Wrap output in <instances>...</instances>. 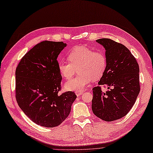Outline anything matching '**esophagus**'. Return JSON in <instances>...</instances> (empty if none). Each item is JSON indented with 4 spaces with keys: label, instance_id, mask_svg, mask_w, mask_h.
Returning <instances> with one entry per match:
<instances>
[{
    "label": "esophagus",
    "instance_id": "obj_1",
    "mask_svg": "<svg viewBox=\"0 0 153 153\" xmlns=\"http://www.w3.org/2000/svg\"><path fill=\"white\" fill-rule=\"evenodd\" d=\"M83 94V91H76V95L78 97V96H80L82 95Z\"/></svg>",
    "mask_w": 153,
    "mask_h": 153
}]
</instances>
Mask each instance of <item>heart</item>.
Listing matches in <instances>:
<instances>
[{
  "label": "heart",
  "instance_id": "heart-1",
  "mask_svg": "<svg viewBox=\"0 0 153 153\" xmlns=\"http://www.w3.org/2000/svg\"><path fill=\"white\" fill-rule=\"evenodd\" d=\"M69 62L58 63V71L66 79H69L78 69L79 74L65 83V88L71 91H82L91 79L98 80L107 68V58L104 53L94 51L84 45L74 47L68 53Z\"/></svg>",
  "mask_w": 153,
  "mask_h": 153
}]
</instances>
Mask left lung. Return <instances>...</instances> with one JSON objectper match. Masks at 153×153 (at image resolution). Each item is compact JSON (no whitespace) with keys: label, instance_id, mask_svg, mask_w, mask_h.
<instances>
[{"label":"left lung","instance_id":"obj_1","mask_svg":"<svg viewBox=\"0 0 153 153\" xmlns=\"http://www.w3.org/2000/svg\"><path fill=\"white\" fill-rule=\"evenodd\" d=\"M105 50L107 68L98 82L109 91L102 92L100 86L92 89V111L105 121L124 117L132 108L140 92L139 67L130 50L110 39L96 41Z\"/></svg>","mask_w":153,"mask_h":153}]
</instances>
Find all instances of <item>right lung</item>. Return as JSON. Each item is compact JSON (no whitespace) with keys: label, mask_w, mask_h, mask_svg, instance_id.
<instances>
[{"label":"right lung","mask_w":153,"mask_h":153,"mask_svg":"<svg viewBox=\"0 0 153 153\" xmlns=\"http://www.w3.org/2000/svg\"><path fill=\"white\" fill-rule=\"evenodd\" d=\"M66 46L63 42L42 41L27 53L16 67L18 104L38 125H60L69 115L77 97L73 91L58 95L62 77L57 58Z\"/></svg>","instance_id":"1"}]
</instances>
